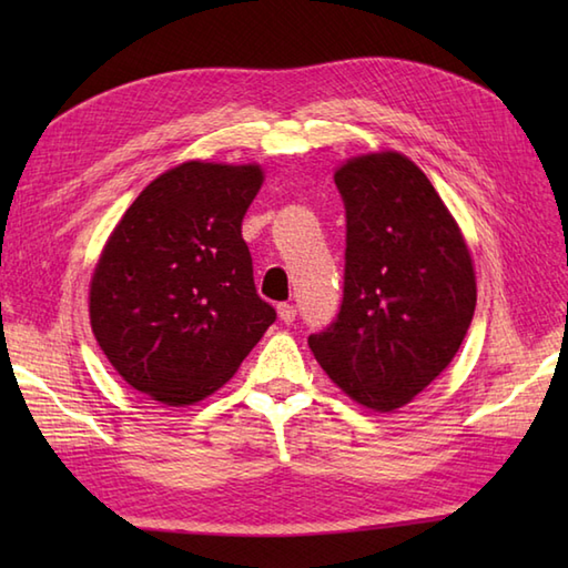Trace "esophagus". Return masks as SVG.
<instances>
[{"label":"esophagus","mask_w":568,"mask_h":568,"mask_svg":"<svg viewBox=\"0 0 568 568\" xmlns=\"http://www.w3.org/2000/svg\"><path fill=\"white\" fill-rule=\"evenodd\" d=\"M277 315H281V320H283L285 324H291V322H295V317H297V310H295V305H291V303H281V305H277Z\"/></svg>","instance_id":"1"}]
</instances>
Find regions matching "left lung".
I'll return each instance as SVG.
<instances>
[{"label": "left lung", "mask_w": 568, "mask_h": 568, "mask_svg": "<svg viewBox=\"0 0 568 568\" xmlns=\"http://www.w3.org/2000/svg\"><path fill=\"white\" fill-rule=\"evenodd\" d=\"M346 210L339 315L310 348L356 403L407 405L452 364L476 310L466 241L427 175L400 153L334 175Z\"/></svg>", "instance_id": "left-lung-1"}]
</instances>
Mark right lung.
<instances>
[{
	"label": "right lung",
	"mask_w": 568,
	"mask_h": 568,
	"mask_svg": "<svg viewBox=\"0 0 568 568\" xmlns=\"http://www.w3.org/2000/svg\"><path fill=\"white\" fill-rule=\"evenodd\" d=\"M261 183L258 165L190 161L155 178L116 224L92 275L90 320L131 388L197 403L275 322L241 239Z\"/></svg>",
	"instance_id": "1"
}]
</instances>
